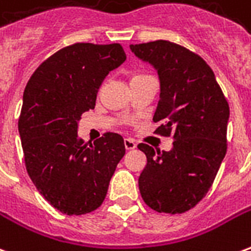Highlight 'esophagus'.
Segmentation results:
<instances>
[{"label":"esophagus","instance_id":"1","mask_svg":"<svg viewBox=\"0 0 251 251\" xmlns=\"http://www.w3.org/2000/svg\"><path fill=\"white\" fill-rule=\"evenodd\" d=\"M124 144H125L126 151H133V149H136V148H137V144L133 141L131 138H125Z\"/></svg>","mask_w":251,"mask_h":251}]
</instances>
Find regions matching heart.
Here are the masks:
<instances>
[{
	"label": "heart",
	"mask_w": 251,
	"mask_h": 251,
	"mask_svg": "<svg viewBox=\"0 0 251 251\" xmlns=\"http://www.w3.org/2000/svg\"><path fill=\"white\" fill-rule=\"evenodd\" d=\"M141 76H144V75H138V76H134V77H141ZM134 77H133V79H134Z\"/></svg>",
	"instance_id": "b5f03b06"
}]
</instances>
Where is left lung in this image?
I'll list each match as a JSON object with an SVG mask.
<instances>
[{
  "instance_id": "left-lung-1",
  "label": "left lung",
  "mask_w": 251,
  "mask_h": 251,
  "mask_svg": "<svg viewBox=\"0 0 251 251\" xmlns=\"http://www.w3.org/2000/svg\"><path fill=\"white\" fill-rule=\"evenodd\" d=\"M130 50L157 71L156 133L174 138L169 152L138 145L147 156L140 192L152 210L183 214L204 198L226 156L228 103L210 66L184 47L156 40Z\"/></svg>"
}]
</instances>
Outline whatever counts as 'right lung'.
I'll return each mask as SVG.
<instances>
[{"label":"right lung","instance_id":"add662e5","mask_svg":"<svg viewBox=\"0 0 251 251\" xmlns=\"http://www.w3.org/2000/svg\"><path fill=\"white\" fill-rule=\"evenodd\" d=\"M125 60L120 44L76 43L41 63L26 83L19 120L25 167L37 191L63 214L97 210L125 154L117 133L94 144L77 137L80 115L95 107L104 77Z\"/></svg>","mask_w":251,"mask_h":251}]
</instances>
